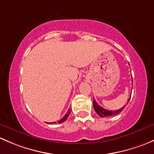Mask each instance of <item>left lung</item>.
I'll return each mask as SVG.
<instances>
[{"instance_id":"obj_1","label":"left lung","mask_w":154,"mask_h":154,"mask_svg":"<svg viewBox=\"0 0 154 154\" xmlns=\"http://www.w3.org/2000/svg\"><path fill=\"white\" fill-rule=\"evenodd\" d=\"M132 82H133V80H132ZM130 99H131V98H129V99H128V101H129ZM128 103H127V104H128ZM125 106L126 105H125L124 107H122V108H120L119 110H113V111H112V110H106V109L103 108L102 107H101L100 105H99V104H97V102L95 101V99H93V107H94L95 111L97 112L98 115L100 116L101 117H107V116H112L117 115V114H119L120 112H122L123 110H124Z\"/></svg>"}]
</instances>
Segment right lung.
Instances as JSON below:
<instances>
[{
	"label": "right lung",
	"mask_w": 154,
	"mask_h": 154,
	"mask_svg": "<svg viewBox=\"0 0 154 154\" xmlns=\"http://www.w3.org/2000/svg\"><path fill=\"white\" fill-rule=\"evenodd\" d=\"M69 113H70V111H69V110H68L67 112H66L65 115H64V116L63 117V118L61 119H60L59 121H58V122H53V123L51 122V124H56V123H62V122H64L66 121V119H67V117L69 116ZM49 124H50V123H49Z\"/></svg>",
	"instance_id": "obj_1"
}]
</instances>
